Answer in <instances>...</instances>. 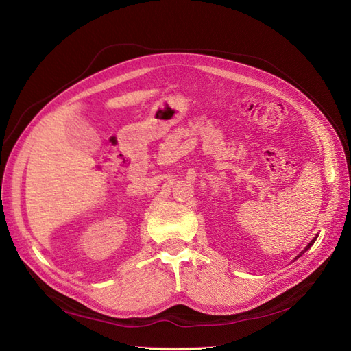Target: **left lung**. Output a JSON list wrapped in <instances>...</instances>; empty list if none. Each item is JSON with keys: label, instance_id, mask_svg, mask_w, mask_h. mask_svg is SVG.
Listing matches in <instances>:
<instances>
[{"label": "left lung", "instance_id": "1", "mask_svg": "<svg viewBox=\"0 0 351 351\" xmlns=\"http://www.w3.org/2000/svg\"><path fill=\"white\" fill-rule=\"evenodd\" d=\"M315 240H316V237H315V239H313V240H312V241H311V243H309V244H307V246H306V249H304V250H303V252H302V253H300V254H299V256H302V254H303V253H304V252H306V250H307V249H309V247H311V246H312V244H313V243H315ZM299 256H297V258H299Z\"/></svg>", "mask_w": 351, "mask_h": 351}]
</instances>
